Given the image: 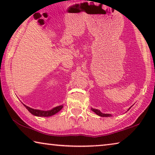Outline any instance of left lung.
<instances>
[{"label": "left lung", "mask_w": 155, "mask_h": 155, "mask_svg": "<svg viewBox=\"0 0 155 155\" xmlns=\"http://www.w3.org/2000/svg\"><path fill=\"white\" fill-rule=\"evenodd\" d=\"M129 109H130V108H129ZM91 110H92V111L94 112V113H96V114H97V115H100V116H102V117H110V116H111V115H110V114H102V113L99 111V110H98V109H91Z\"/></svg>", "instance_id": "1"}]
</instances>
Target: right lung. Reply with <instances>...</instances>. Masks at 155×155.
Masks as SVG:
<instances>
[{
    "instance_id": "1",
    "label": "right lung",
    "mask_w": 155,
    "mask_h": 155,
    "mask_svg": "<svg viewBox=\"0 0 155 155\" xmlns=\"http://www.w3.org/2000/svg\"><path fill=\"white\" fill-rule=\"evenodd\" d=\"M24 106L26 107V109H27L28 111L31 113V114L35 115V116H40V117L41 116V117L51 116V115H53L55 114H57V112H59L60 110L63 108V106L61 105V106L54 107V109H52V110H51V111H41V110L30 108V107L26 106L25 104H24Z\"/></svg>"
}]
</instances>
